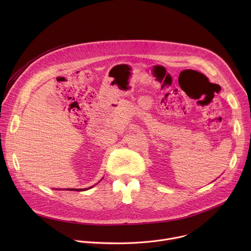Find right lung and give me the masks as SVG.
<instances>
[{
  "mask_svg": "<svg viewBox=\"0 0 251 251\" xmlns=\"http://www.w3.org/2000/svg\"><path fill=\"white\" fill-rule=\"evenodd\" d=\"M67 190H70V191H77V192H79V191H85V190H88V189H67Z\"/></svg>",
  "mask_w": 251,
  "mask_h": 251,
  "instance_id": "obj_1",
  "label": "right lung"
}]
</instances>
